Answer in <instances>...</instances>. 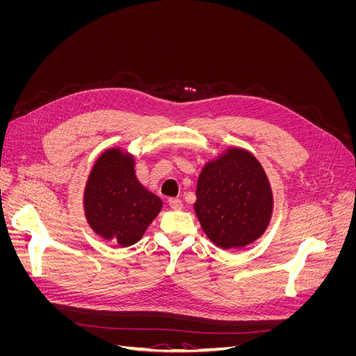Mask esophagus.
<instances>
[{"mask_svg": "<svg viewBox=\"0 0 356 356\" xmlns=\"http://www.w3.org/2000/svg\"><path fill=\"white\" fill-rule=\"evenodd\" d=\"M169 207L172 209H181L182 208V200L178 199V197H172V199H169Z\"/></svg>", "mask_w": 356, "mask_h": 356, "instance_id": "1", "label": "esophagus"}]
</instances>
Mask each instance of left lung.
<instances>
[{
	"mask_svg": "<svg viewBox=\"0 0 356 356\" xmlns=\"http://www.w3.org/2000/svg\"><path fill=\"white\" fill-rule=\"evenodd\" d=\"M196 197L203 232L224 250L257 241L272 217L270 184L260 161L246 149L230 148L204 166Z\"/></svg>",
	"mask_w": 356,
	"mask_h": 356,
	"instance_id": "8db88e82",
	"label": "left lung"
}]
</instances>
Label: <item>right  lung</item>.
Returning <instances> with one entry per match:
<instances>
[{
	"label": "right lung",
	"instance_id": "add662e5",
	"mask_svg": "<svg viewBox=\"0 0 356 356\" xmlns=\"http://www.w3.org/2000/svg\"><path fill=\"white\" fill-rule=\"evenodd\" d=\"M160 209L161 200L138 181L131 157L113 148L96 160L84 190L86 218L95 233L120 246L134 245Z\"/></svg>",
	"mask_w": 356,
	"mask_h": 356
}]
</instances>
